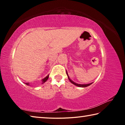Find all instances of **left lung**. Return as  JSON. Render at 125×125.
Returning a JSON list of instances; mask_svg holds the SVG:
<instances>
[{"label": "left lung", "mask_w": 125, "mask_h": 125, "mask_svg": "<svg viewBox=\"0 0 125 125\" xmlns=\"http://www.w3.org/2000/svg\"><path fill=\"white\" fill-rule=\"evenodd\" d=\"M66 73H67V75H68V79H69V81H70L74 85H75L77 86H79V87L85 88V87H86V86H89L90 85H91V84H92L93 83H89V84H80L76 83H75V82H74L73 81V80H72L70 79V78H69L68 75V73H67V71H66Z\"/></svg>", "instance_id": "8db88e82"}]
</instances>
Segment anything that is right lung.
Returning a JSON list of instances; mask_svg holds the SVG:
<instances>
[{
  "label": "right lung",
  "instance_id": "obj_1",
  "mask_svg": "<svg viewBox=\"0 0 125 125\" xmlns=\"http://www.w3.org/2000/svg\"><path fill=\"white\" fill-rule=\"evenodd\" d=\"M48 77H49V75H48L47 76H46V77L45 78H43V79H42V84H43L44 83H45V82L48 80ZM25 84H26V85H29V84H30L29 83H25Z\"/></svg>",
  "mask_w": 125,
  "mask_h": 125
}]
</instances>
